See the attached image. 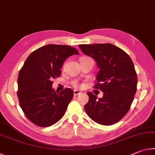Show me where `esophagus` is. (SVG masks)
<instances>
[{
  "label": "esophagus",
  "mask_w": 155,
  "mask_h": 155,
  "mask_svg": "<svg viewBox=\"0 0 155 155\" xmlns=\"http://www.w3.org/2000/svg\"><path fill=\"white\" fill-rule=\"evenodd\" d=\"M81 94V91H79L78 90H74V96H77V95H78V94Z\"/></svg>",
  "instance_id": "obj_1"
}]
</instances>
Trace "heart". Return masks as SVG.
<instances>
[{
	"instance_id": "obj_1",
	"label": "heart",
	"mask_w": 155,
	"mask_h": 155,
	"mask_svg": "<svg viewBox=\"0 0 155 155\" xmlns=\"http://www.w3.org/2000/svg\"><path fill=\"white\" fill-rule=\"evenodd\" d=\"M74 85H77V83H74Z\"/></svg>"
}]
</instances>
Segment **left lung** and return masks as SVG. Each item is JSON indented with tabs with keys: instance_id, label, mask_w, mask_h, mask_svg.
Returning a JSON list of instances; mask_svg holds the SVG:
<instances>
[{
	"instance_id": "obj_1",
	"label": "left lung",
	"mask_w": 155,
	"mask_h": 155,
	"mask_svg": "<svg viewBox=\"0 0 155 155\" xmlns=\"http://www.w3.org/2000/svg\"><path fill=\"white\" fill-rule=\"evenodd\" d=\"M85 55L95 60L99 71L95 87L103 92L98 98L87 92L88 103L84 108L88 116L98 124L111 125L120 121L129 110L137 91V77L130 57L111 44L78 45Z\"/></svg>"
}]
</instances>
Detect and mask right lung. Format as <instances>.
<instances>
[{
  "mask_svg": "<svg viewBox=\"0 0 155 155\" xmlns=\"http://www.w3.org/2000/svg\"><path fill=\"white\" fill-rule=\"evenodd\" d=\"M73 54H79L74 47L48 44L31 53L21 68L18 97L21 109L33 124L50 127L64 116L74 91L70 88L55 91L52 79L61 75L64 62Z\"/></svg>",
  "mask_w": 155,
  "mask_h": 155,
  "instance_id": "1",
  "label": "right lung"
}]
</instances>
